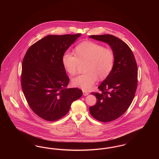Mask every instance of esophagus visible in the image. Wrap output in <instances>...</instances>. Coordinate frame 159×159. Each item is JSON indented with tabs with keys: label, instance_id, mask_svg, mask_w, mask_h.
<instances>
[{
	"label": "esophagus",
	"instance_id": "34e87169",
	"mask_svg": "<svg viewBox=\"0 0 159 159\" xmlns=\"http://www.w3.org/2000/svg\"><path fill=\"white\" fill-rule=\"evenodd\" d=\"M83 94L84 96H86V95H88L89 94V93L88 92H86V91H83Z\"/></svg>",
	"mask_w": 159,
	"mask_h": 159
}]
</instances>
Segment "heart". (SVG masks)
<instances>
[{"label": "heart", "mask_w": 159, "mask_h": 159, "mask_svg": "<svg viewBox=\"0 0 159 159\" xmlns=\"http://www.w3.org/2000/svg\"><path fill=\"white\" fill-rule=\"evenodd\" d=\"M75 55L66 52L62 57V62L70 75H75L79 64L87 61L86 73L80 75L72 80V84L83 91H88L99 79H105L113 68L114 55L111 49L104 48L99 43L86 41L77 46Z\"/></svg>", "instance_id": "heart-1"}]
</instances>
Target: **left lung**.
<instances>
[{"instance_id": "obj_1", "label": "left lung", "mask_w": 159, "mask_h": 159, "mask_svg": "<svg viewBox=\"0 0 159 159\" xmlns=\"http://www.w3.org/2000/svg\"><path fill=\"white\" fill-rule=\"evenodd\" d=\"M89 38L108 43L114 55L113 68L99 86L100 92L91 93L97 101L95 106L89 107V111L98 121H113L126 111L135 97L138 83L136 60L129 46L113 35H92Z\"/></svg>"}]
</instances>
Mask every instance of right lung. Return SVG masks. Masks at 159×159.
Here are the masks:
<instances>
[{
  "label": "right lung",
  "mask_w": 159,
  "mask_h": 159,
  "mask_svg": "<svg viewBox=\"0 0 159 159\" xmlns=\"http://www.w3.org/2000/svg\"><path fill=\"white\" fill-rule=\"evenodd\" d=\"M81 34L48 35L31 46L25 53L21 72L24 95L33 112L48 121L67 113L82 91L67 88L69 77L62 57Z\"/></svg>",
  "instance_id": "add662e5"
}]
</instances>
